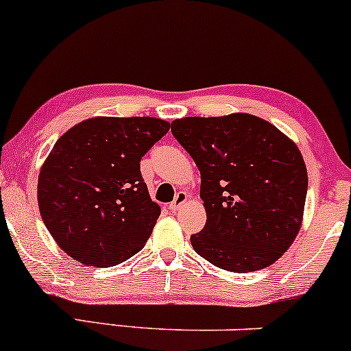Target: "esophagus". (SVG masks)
I'll use <instances>...</instances> for the list:
<instances>
[{
	"label": "esophagus",
	"mask_w": 351,
	"mask_h": 351,
	"mask_svg": "<svg viewBox=\"0 0 351 351\" xmlns=\"http://www.w3.org/2000/svg\"><path fill=\"white\" fill-rule=\"evenodd\" d=\"M186 199H188L186 191H178V193H176V196H175V199H173V202L169 203V210L176 211V210H178V208H182L184 203H186Z\"/></svg>",
	"instance_id": "1"
}]
</instances>
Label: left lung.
I'll use <instances>...</instances> for the list:
<instances>
[{
	"mask_svg": "<svg viewBox=\"0 0 351 351\" xmlns=\"http://www.w3.org/2000/svg\"><path fill=\"white\" fill-rule=\"evenodd\" d=\"M171 133L202 175L206 225L191 234L195 252L234 273L275 263L293 243L305 208L308 175L296 145L246 113L175 119Z\"/></svg>",
	"mask_w": 351,
	"mask_h": 351,
	"instance_id": "obj_1",
	"label": "left lung"
}]
</instances>
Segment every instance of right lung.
Instances as JSON below:
<instances>
[{"label": "right lung", "mask_w": 351, "mask_h": 351, "mask_svg": "<svg viewBox=\"0 0 351 351\" xmlns=\"http://www.w3.org/2000/svg\"><path fill=\"white\" fill-rule=\"evenodd\" d=\"M168 130L158 118L99 117L56 141L38 178V205L64 253L101 268L143 248L161 210L149 198L140 161Z\"/></svg>", "instance_id": "add662e5"}]
</instances>
